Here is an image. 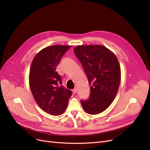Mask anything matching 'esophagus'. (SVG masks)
Returning a JSON list of instances; mask_svg holds the SVG:
<instances>
[{
  "label": "esophagus",
  "mask_w": 150,
  "mask_h": 150,
  "mask_svg": "<svg viewBox=\"0 0 150 150\" xmlns=\"http://www.w3.org/2000/svg\"><path fill=\"white\" fill-rule=\"evenodd\" d=\"M76 91H77V90H76V88H75V89H72V92H73V93H74V94H75V93L76 92Z\"/></svg>",
  "instance_id": "obj_1"
}]
</instances>
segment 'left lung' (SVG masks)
<instances>
[{
	"instance_id": "1",
	"label": "left lung",
	"mask_w": 150,
	"mask_h": 150,
	"mask_svg": "<svg viewBox=\"0 0 150 150\" xmlns=\"http://www.w3.org/2000/svg\"><path fill=\"white\" fill-rule=\"evenodd\" d=\"M91 86L90 97L81 100L84 111L100 114L111 105L119 88L121 70L116 55L101 45H77L74 50Z\"/></svg>"
}]
</instances>
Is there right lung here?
I'll return each mask as SVG.
<instances>
[{"instance_id":"obj_1","label":"right lung","mask_w":150,"mask_h":150,"mask_svg":"<svg viewBox=\"0 0 150 150\" xmlns=\"http://www.w3.org/2000/svg\"><path fill=\"white\" fill-rule=\"evenodd\" d=\"M72 45L48 46L34 57L30 69L29 84L38 105L52 115L62 114L72 92L63 88L61 77L56 67L65 52Z\"/></svg>"}]
</instances>
